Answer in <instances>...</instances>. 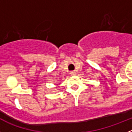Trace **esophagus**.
<instances>
[{"mask_svg": "<svg viewBox=\"0 0 132 132\" xmlns=\"http://www.w3.org/2000/svg\"><path fill=\"white\" fill-rule=\"evenodd\" d=\"M70 74H71V76H75V75H76V72H75V71H71V72H70Z\"/></svg>", "mask_w": 132, "mask_h": 132, "instance_id": "esophagus-1", "label": "esophagus"}]
</instances>
